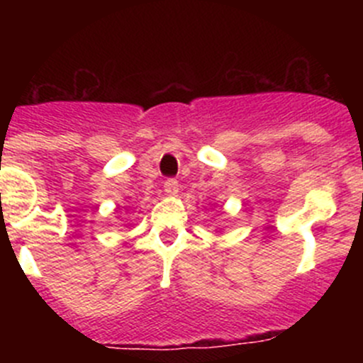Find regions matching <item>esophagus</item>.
I'll use <instances>...</instances> for the list:
<instances>
[{
	"label": "esophagus",
	"instance_id": "obj_1",
	"mask_svg": "<svg viewBox=\"0 0 363 363\" xmlns=\"http://www.w3.org/2000/svg\"><path fill=\"white\" fill-rule=\"evenodd\" d=\"M164 193H167L168 196H177L179 182L175 181V179H167V181H164Z\"/></svg>",
	"mask_w": 363,
	"mask_h": 363
}]
</instances>
